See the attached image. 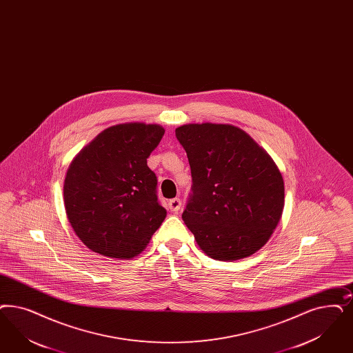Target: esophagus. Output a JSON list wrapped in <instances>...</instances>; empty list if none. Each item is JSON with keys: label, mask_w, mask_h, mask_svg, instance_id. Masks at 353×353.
<instances>
[{"label": "esophagus", "mask_w": 353, "mask_h": 353, "mask_svg": "<svg viewBox=\"0 0 353 353\" xmlns=\"http://www.w3.org/2000/svg\"><path fill=\"white\" fill-rule=\"evenodd\" d=\"M168 207L172 212H179L181 208V201L179 198H173L168 202Z\"/></svg>", "instance_id": "obj_1"}]
</instances>
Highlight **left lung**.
I'll use <instances>...</instances> for the list:
<instances>
[{"instance_id":"8db88e82","label":"left lung","mask_w":353,"mask_h":353,"mask_svg":"<svg viewBox=\"0 0 353 353\" xmlns=\"http://www.w3.org/2000/svg\"><path fill=\"white\" fill-rule=\"evenodd\" d=\"M193 177L183 211L206 256L233 262L265 246L284 208V180L263 147L230 123H186L176 129Z\"/></svg>"}]
</instances>
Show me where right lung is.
Returning <instances> with one entry per match:
<instances>
[{
  "label": "right lung",
  "mask_w": 353,
  "mask_h": 353,
  "mask_svg": "<svg viewBox=\"0 0 353 353\" xmlns=\"http://www.w3.org/2000/svg\"><path fill=\"white\" fill-rule=\"evenodd\" d=\"M158 123L110 126L72 160L63 181L66 216L75 234L97 254H141L167 216L157 198L147 158L164 135Z\"/></svg>",
  "instance_id": "obj_1"
}]
</instances>
